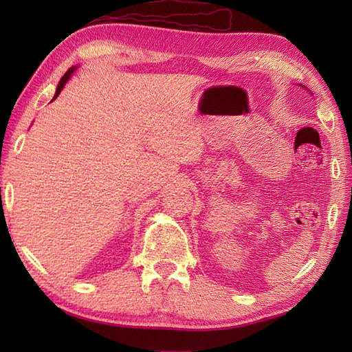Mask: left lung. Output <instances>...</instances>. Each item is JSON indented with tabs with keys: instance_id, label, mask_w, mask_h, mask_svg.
<instances>
[{
	"instance_id": "8db88e82",
	"label": "left lung",
	"mask_w": 352,
	"mask_h": 352,
	"mask_svg": "<svg viewBox=\"0 0 352 352\" xmlns=\"http://www.w3.org/2000/svg\"><path fill=\"white\" fill-rule=\"evenodd\" d=\"M300 86H301V87H304V89H307V87H305V86H302V85H300ZM309 92H310V91H309ZM310 94H311V92H310Z\"/></svg>"
}]
</instances>
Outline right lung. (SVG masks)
Returning <instances> with one entry per match:
<instances>
[{
	"label": "right lung",
	"instance_id": "right-lung-1",
	"mask_svg": "<svg viewBox=\"0 0 352 352\" xmlns=\"http://www.w3.org/2000/svg\"><path fill=\"white\" fill-rule=\"evenodd\" d=\"M76 69H77V66H72V68H69L68 71H66V74H65V76H63V77H62V80H60V83H58L57 89H56V94H54V96H52V100H51V101H54V100L57 98L58 94L62 92V89L65 87V85H66V83H68V80L71 78V76H72L74 71H76Z\"/></svg>",
	"mask_w": 352,
	"mask_h": 352
}]
</instances>
